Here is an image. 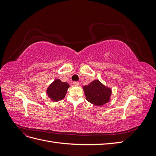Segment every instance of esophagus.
<instances>
[{
    "mask_svg": "<svg viewBox=\"0 0 156 156\" xmlns=\"http://www.w3.org/2000/svg\"><path fill=\"white\" fill-rule=\"evenodd\" d=\"M73 85H75V86H78L79 84V83L78 81H73Z\"/></svg>",
    "mask_w": 156,
    "mask_h": 156,
    "instance_id": "34e87169",
    "label": "esophagus"
}]
</instances>
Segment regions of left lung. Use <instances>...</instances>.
<instances>
[{
    "mask_svg": "<svg viewBox=\"0 0 156 156\" xmlns=\"http://www.w3.org/2000/svg\"><path fill=\"white\" fill-rule=\"evenodd\" d=\"M83 89L86 100L94 105H103L109 100L111 89L103 85L98 80H95L87 86H84Z\"/></svg>",
    "mask_w": 156,
    "mask_h": 156,
    "instance_id": "8db88e82",
    "label": "left lung"
}]
</instances>
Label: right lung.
I'll return each instance as SVG.
<instances>
[{
	"label": "right lung",
	"mask_w": 156,
	"mask_h": 156,
	"mask_svg": "<svg viewBox=\"0 0 156 156\" xmlns=\"http://www.w3.org/2000/svg\"><path fill=\"white\" fill-rule=\"evenodd\" d=\"M69 87V85L67 83L56 79L47 90V94L52 100L59 101L65 97Z\"/></svg>",
	"instance_id": "right-lung-1"
}]
</instances>
